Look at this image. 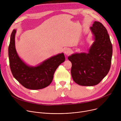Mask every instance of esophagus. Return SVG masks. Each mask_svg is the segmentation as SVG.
I'll list each match as a JSON object with an SVG mask.
<instances>
[{"label":"esophagus","mask_w":121,"mask_h":121,"mask_svg":"<svg viewBox=\"0 0 121 121\" xmlns=\"http://www.w3.org/2000/svg\"><path fill=\"white\" fill-rule=\"evenodd\" d=\"M72 52V50L69 48H67L64 50V53L66 55L69 54Z\"/></svg>","instance_id":"esophagus-1"}]
</instances>
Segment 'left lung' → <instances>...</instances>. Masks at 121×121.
<instances>
[{"label":"left lung","instance_id":"1","mask_svg":"<svg viewBox=\"0 0 121 121\" xmlns=\"http://www.w3.org/2000/svg\"><path fill=\"white\" fill-rule=\"evenodd\" d=\"M90 29L95 41L88 53H76L68 57L72 64V78L81 86L97 85L108 73L111 66L112 46L106 29L95 21Z\"/></svg>","mask_w":121,"mask_h":121}]
</instances>
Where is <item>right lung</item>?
<instances>
[{
  "label": "right lung",
  "instance_id": "add662e5",
  "mask_svg": "<svg viewBox=\"0 0 121 121\" xmlns=\"http://www.w3.org/2000/svg\"><path fill=\"white\" fill-rule=\"evenodd\" d=\"M16 30H13L8 48L11 71L13 75L23 86L31 90H38L48 86L53 80L55 71L64 62L63 53L52 56L36 67H31L18 56L15 48Z\"/></svg>",
  "mask_w": 121,
  "mask_h": 121
}]
</instances>
